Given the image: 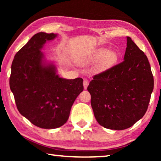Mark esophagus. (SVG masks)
<instances>
[{"mask_svg":"<svg viewBox=\"0 0 161 161\" xmlns=\"http://www.w3.org/2000/svg\"><path fill=\"white\" fill-rule=\"evenodd\" d=\"M83 85H84V89H87V86H88V85H89V81H88V80H84V81H83Z\"/></svg>","mask_w":161,"mask_h":161,"instance_id":"1","label":"esophagus"}]
</instances>
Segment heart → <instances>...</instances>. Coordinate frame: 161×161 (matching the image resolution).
I'll return each instance as SVG.
<instances>
[{"instance_id":"heart-1","label":"heart","mask_w":161,"mask_h":161,"mask_svg":"<svg viewBox=\"0 0 161 161\" xmlns=\"http://www.w3.org/2000/svg\"><path fill=\"white\" fill-rule=\"evenodd\" d=\"M117 55L115 53L102 48L95 51L90 56L81 59L80 63L82 65H89L98 62L97 69L103 70L115 63Z\"/></svg>"}]
</instances>
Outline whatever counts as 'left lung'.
<instances>
[{"label":"left lung","mask_w":161,"mask_h":161,"mask_svg":"<svg viewBox=\"0 0 161 161\" xmlns=\"http://www.w3.org/2000/svg\"><path fill=\"white\" fill-rule=\"evenodd\" d=\"M126 45L124 61L95 75L87 87L95 118L106 129L132 126L146 114L153 90L146 55L130 37Z\"/></svg>","instance_id":"obj_1"}]
</instances>
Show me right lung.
Masks as SVG:
<instances>
[{"mask_svg":"<svg viewBox=\"0 0 161 161\" xmlns=\"http://www.w3.org/2000/svg\"><path fill=\"white\" fill-rule=\"evenodd\" d=\"M58 34L38 32L14 57L10 90L21 115L42 129H56L69 119L76 98L83 91V80H67L57 74V67L41 51Z\"/></svg>","mask_w":161,"mask_h":161,"instance_id":"right-lung-1","label":"right lung"}]
</instances>
